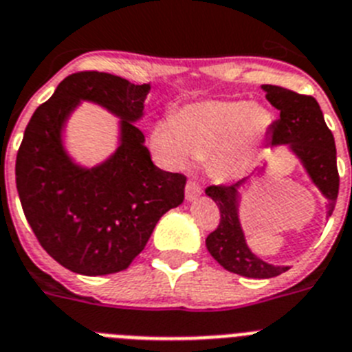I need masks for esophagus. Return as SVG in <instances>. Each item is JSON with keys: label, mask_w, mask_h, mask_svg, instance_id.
<instances>
[{"label": "esophagus", "mask_w": 352, "mask_h": 352, "mask_svg": "<svg viewBox=\"0 0 352 352\" xmlns=\"http://www.w3.org/2000/svg\"><path fill=\"white\" fill-rule=\"evenodd\" d=\"M184 191H186V199H188V201H195L197 197L202 193V188L197 184L195 181H188V182H186V190Z\"/></svg>", "instance_id": "34e87169"}]
</instances>
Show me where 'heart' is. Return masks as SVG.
Instances as JSON below:
<instances>
[{"instance_id": "1", "label": "heart", "mask_w": 352, "mask_h": 352, "mask_svg": "<svg viewBox=\"0 0 352 352\" xmlns=\"http://www.w3.org/2000/svg\"><path fill=\"white\" fill-rule=\"evenodd\" d=\"M271 122V111L256 102L201 101L157 122L151 144L170 166L197 157L215 179L235 181L251 168Z\"/></svg>"}]
</instances>
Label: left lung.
Masks as SVG:
<instances>
[{"label": "left lung", "mask_w": 352, "mask_h": 352, "mask_svg": "<svg viewBox=\"0 0 352 352\" xmlns=\"http://www.w3.org/2000/svg\"><path fill=\"white\" fill-rule=\"evenodd\" d=\"M267 101L280 111V117L271 124V146L289 144V148L302 159L305 170L322 193L327 197V215L336 206L340 188V175L336 168V146L334 137L324 121L315 97L302 96L287 88L264 85ZM241 182L235 184H211L206 195L215 201L221 211V221L206 239V248L211 256L224 270L248 276V278H273L287 267L271 265L250 251L244 241L236 204Z\"/></svg>", "instance_id": "8db88e82"}]
</instances>
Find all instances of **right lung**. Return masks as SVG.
Wrapping results in <instances>:
<instances>
[{"mask_svg":"<svg viewBox=\"0 0 352 352\" xmlns=\"http://www.w3.org/2000/svg\"><path fill=\"white\" fill-rule=\"evenodd\" d=\"M150 85L85 70L65 77L30 117L16 157L23 213L41 248L79 275L126 270L166 211L184 201L186 177L151 162L142 131ZM81 98L99 102L123 119L122 146L94 170L76 167L60 146V128Z\"/></svg>","mask_w":352,"mask_h":352,"instance_id":"right-lung-1","label":"right lung"}]
</instances>
